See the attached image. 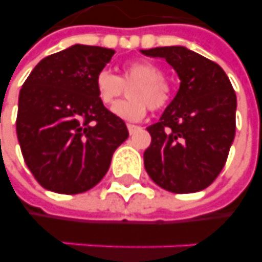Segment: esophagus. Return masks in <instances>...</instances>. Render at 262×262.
<instances>
[{
    "label": "esophagus",
    "mask_w": 262,
    "mask_h": 262,
    "mask_svg": "<svg viewBox=\"0 0 262 262\" xmlns=\"http://www.w3.org/2000/svg\"><path fill=\"white\" fill-rule=\"evenodd\" d=\"M127 128H128V133H129V134H134L135 131H137V129H138V125H134V124H127Z\"/></svg>",
    "instance_id": "1"
}]
</instances>
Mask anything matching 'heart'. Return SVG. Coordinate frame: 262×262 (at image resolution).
Returning <instances> with one entry per match:
<instances>
[{"label": "heart", "instance_id": "obj_1", "mask_svg": "<svg viewBox=\"0 0 262 262\" xmlns=\"http://www.w3.org/2000/svg\"><path fill=\"white\" fill-rule=\"evenodd\" d=\"M125 86L129 87L127 101L113 105V114L125 121H140L151 110H161L169 103L170 86L164 80V72L157 64L146 60L127 62L122 66L121 77L108 69L100 70L94 87L100 101L111 105L121 96Z\"/></svg>", "mask_w": 262, "mask_h": 262}]
</instances>
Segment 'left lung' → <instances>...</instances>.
I'll use <instances>...</instances> for the list:
<instances>
[{"label": "left lung", "instance_id": "1", "mask_svg": "<svg viewBox=\"0 0 262 262\" xmlns=\"http://www.w3.org/2000/svg\"><path fill=\"white\" fill-rule=\"evenodd\" d=\"M175 69L179 90L159 121L146 128L151 145L144 165L152 181L172 193L203 190L227 161L235 135L237 97L217 63L185 46L141 51Z\"/></svg>", "mask_w": 262, "mask_h": 262}]
</instances>
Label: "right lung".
<instances>
[{
    "label": "right lung",
    "mask_w": 262,
    "mask_h": 262,
    "mask_svg": "<svg viewBox=\"0 0 262 262\" xmlns=\"http://www.w3.org/2000/svg\"><path fill=\"white\" fill-rule=\"evenodd\" d=\"M114 53L76 43L42 59L22 86L16 135L27 166L51 192L77 194L96 186L128 138L125 122L94 87Z\"/></svg>",
    "instance_id": "right-lung-1"
}]
</instances>
